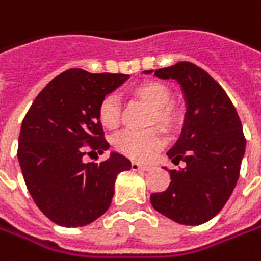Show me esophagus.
Segmentation results:
<instances>
[{
    "instance_id": "34e87169",
    "label": "esophagus",
    "mask_w": 261,
    "mask_h": 261,
    "mask_svg": "<svg viewBox=\"0 0 261 261\" xmlns=\"http://www.w3.org/2000/svg\"><path fill=\"white\" fill-rule=\"evenodd\" d=\"M130 167H132V170H137V172H141V170H142V172H145V170H148V169H150L148 166L138 163V162H132Z\"/></svg>"
}]
</instances>
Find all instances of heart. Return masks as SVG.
Masks as SVG:
<instances>
[{
  "instance_id": "b5f03b06",
  "label": "heart",
  "mask_w": 261,
  "mask_h": 261,
  "mask_svg": "<svg viewBox=\"0 0 261 261\" xmlns=\"http://www.w3.org/2000/svg\"><path fill=\"white\" fill-rule=\"evenodd\" d=\"M132 95L152 109L150 114L151 126H160L166 134H176L184 122V114L172 101V91L159 81H144L132 88ZM98 120L102 127L116 130L120 126L122 111L114 95H106L97 109ZM114 148L124 155L144 162L164 145V137L159 127L145 132H123L114 138Z\"/></svg>"
}]
</instances>
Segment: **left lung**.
Segmentation results:
<instances>
[{
    "mask_svg": "<svg viewBox=\"0 0 261 261\" xmlns=\"http://www.w3.org/2000/svg\"><path fill=\"white\" fill-rule=\"evenodd\" d=\"M154 74L176 79L188 109L182 135L167 152L187 166L169 170V187L151 194V204L177 223L201 225L223 208L238 182L245 152L241 119L225 89L197 64L180 61Z\"/></svg>",
    "mask_w": 261,
    "mask_h": 261,
    "instance_id": "8db88e82",
    "label": "left lung"
}]
</instances>
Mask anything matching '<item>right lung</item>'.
Here are the masks:
<instances>
[{
  "label": "right lung",
  "mask_w": 261,
  "mask_h": 261,
  "mask_svg": "<svg viewBox=\"0 0 261 261\" xmlns=\"http://www.w3.org/2000/svg\"><path fill=\"white\" fill-rule=\"evenodd\" d=\"M127 77L69 69L38 94L23 119L17 157L24 184L38 208L60 226H85L104 215L116 177L130 169L117 152L99 163L84 162L86 151L109 150L98 104Z\"/></svg>",
  "instance_id": "1"
}]
</instances>
